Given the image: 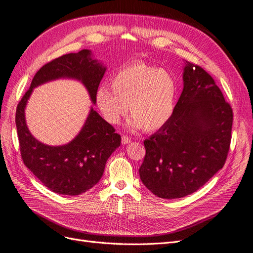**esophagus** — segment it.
Instances as JSON below:
<instances>
[{
    "label": "esophagus",
    "instance_id": "34e87169",
    "mask_svg": "<svg viewBox=\"0 0 253 253\" xmlns=\"http://www.w3.org/2000/svg\"><path fill=\"white\" fill-rule=\"evenodd\" d=\"M130 142H131V138L126 136V135H123L122 136V144L123 145H126V144H129Z\"/></svg>",
    "mask_w": 253,
    "mask_h": 253
}]
</instances>
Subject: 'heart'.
Instances as JSON below:
<instances>
[{
  "label": "heart",
  "instance_id": "heart-1",
  "mask_svg": "<svg viewBox=\"0 0 253 253\" xmlns=\"http://www.w3.org/2000/svg\"><path fill=\"white\" fill-rule=\"evenodd\" d=\"M111 89H97L96 104L109 124H119L129 106L132 119L129 126L156 131L173 116L177 81L172 73L144 62H133L119 68L110 80Z\"/></svg>",
  "mask_w": 253,
  "mask_h": 253
}]
</instances>
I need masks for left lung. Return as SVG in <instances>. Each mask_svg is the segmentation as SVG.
Listing matches in <instances>:
<instances>
[{
  "label": "left lung",
  "mask_w": 253,
  "mask_h": 253,
  "mask_svg": "<svg viewBox=\"0 0 253 253\" xmlns=\"http://www.w3.org/2000/svg\"><path fill=\"white\" fill-rule=\"evenodd\" d=\"M232 109L213 79L185 62L183 91L166 125L144 141L140 177L159 198L180 199L222 169L231 141Z\"/></svg>",
  "instance_id": "obj_1"
}]
</instances>
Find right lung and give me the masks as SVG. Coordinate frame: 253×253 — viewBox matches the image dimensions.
I'll list each match as a JSON object with an SVG mask.
<instances>
[{
	"mask_svg": "<svg viewBox=\"0 0 253 253\" xmlns=\"http://www.w3.org/2000/svg\"><path fill=\"white\" fill-rule=\"evenodd\" d=\"M106 68L89 49L62 55L36 73L18 105L15 125L24 164L41 183L55 193L73 197L99 183L106 162L120 147L121 136L91 106L82 129L73 140L60 146L46 145L38 141L27 127L25 109L29 97L38 86L68 79L82 83L95 105L97 88Z\"/></svg>",
	"mask_w": 253,
	"mask_h": 253,
	"instance_id": "add662e5",
	"label": "right lung"
}]
</instances>
